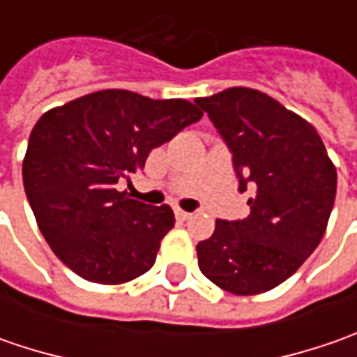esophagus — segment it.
I'll list each match as a JSON object with an SVG mask.
<instances>
[{
    "mask_svg": "<svg viewBox=\"0 0 357 357\" xmlns=\"http://www.w3.org/2000/svg\"><path fill=\"white\" fill-rule=\"evenodd\" d=\"M174 216H176L178 220H188V218L192 216V213H186V211H181V208H176V211H174Z\"/></svg>",
    "mask_w": 357,
    "mask_h": 357,
    "instance_id": "1",
    "label": "esophagus"
}]
</instances>
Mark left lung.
<instances>
[{"label": "left lung", "mask_w": 357, "mask_h": 357, "mask_svg": "<svg viewBox=\"0 0 357 357\" xmlns=\"http://www.w3.org/2000/svg\"><path fill=\"white\" fill-rule=\"evenodd\" d=\"M232 153L250 214L216 220L197 244L200 272L238 296L288 280L320 244L336 200V169L308 121L266 93L230 87L195 99Z\"/></svg>", "instance_id": "8db88e82"}]
</instances>
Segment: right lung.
<instances>
[{"label":"right lung","instance_id":"add662e5","mask_svg":"<svg viewBox=\"0 0 357 357\" xmlns=\"http://www.w3.org/2000/svg\"><path fill=\"white\" fill-rule=\"evenodd\" d=\"M200 117L185 99L125 89L97 91L41 115L23 158V186L65 266L97 284H123L151 270L174 214L169 204L129 199L117 183Z\"/></svg>","mask_w":357,"mask_h":357}]
</instances>
